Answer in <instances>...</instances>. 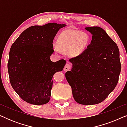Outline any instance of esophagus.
Returning a JSON list of instances; mask_svg holds the SVG:
<instances>
[{
    "instance_id": "obj_1",
    "label": "esophagus",
    "mask_w": 127,
    "mask_h": 127,
    "mask_svg": "<svg viewBox=\"0 0 127 127\" xmlns=\"http://www.w3.org/2000/svg\"><path fill=\"white\" fill-rule=\"evenodd\" d=\"M70 68H71V65L69 63H67L65 65V67H64V70L65 71V72H67V71H68L69 70H70Z\"/></svg>"
}]
</instances>
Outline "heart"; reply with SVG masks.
Instances as JSON below:
<instances>
[{"label": "heart", "mask_w": 127, "mask_h": 127, "mask_svg": "<svg viewBox=\"0 0 127 127\" xmlns=\"http://www.w3.org/2000/svg\"><path fill=\"white\" fill-rule=\"evenodd\" d=\"M89 37L86 33L79 31L69 29L62 32L57 40V46L54 50L57 53L60 54L61 50L68 52L71 57L80 55L88 46Z\"/></svg>", "instance_id": "obj_1"}]
</instances>
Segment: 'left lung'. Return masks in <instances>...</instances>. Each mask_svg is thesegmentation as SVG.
Segmentation results:
<instances>
[{"label": "left lung", "instance_id": "left-lung-1", "mask_svg": "<svg viewBox=\"0 0 127 127\" xmlns=\"http://www.w3.org/2000/svg\"><path fill=\"white\" fill-rule=\"evenodd\" d=\"M85 29L92 34L87 48L69 60L71 71L65 77L77 103L91 105L103 101L113 91L121 72L120 53L116 43L99 27Z\"/></svg>", "mask_w": 127, "mask_h": 127}]
</instances>
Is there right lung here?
<instances>
[{"label": "right lung", "mask_w": 127, "mask_h": 127, "mask_svg": "<svg viewBox=\"0 0 127 127\" xmlns=\"http://www.w3.org/2000/svg\"><path fill=\"white\" fill-rule=\"evenodd\" d=\"M65 24L48 23L25 29L10 48L7 64L12 87L24 101L32 105L48 103L53 75L63 70L66 61L54 62L53 40Z\"/></svg>", "instance_id": "obj_1"}]
</instances>
